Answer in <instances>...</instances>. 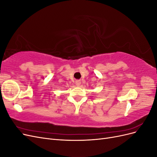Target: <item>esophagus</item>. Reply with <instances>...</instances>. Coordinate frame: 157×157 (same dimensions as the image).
I'll list each match as a JSON object with an SVG mask.
<instances>
[{"mask_svg": "<svg viewBox=\"0 0 157 157\" xmlns=\"http://www.w3.org/2000/svg\"><path fill=\"white\" fill-rule=\"evenodd\" d=\"M75 84L77 85V86H79V85L80 84V80H76Z\"/></svg>", "mask_w": 157, "mask_h": 157, "instance_id": "esophagus-1", "label": "esophagus"}]
</instances>
